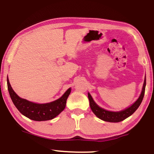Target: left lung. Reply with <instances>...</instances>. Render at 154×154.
Masks as SVG:
<instances>
[{"instance_id": "obj_1", "label": "left lung", "mask_w": 154, "mask_h": 154, "mask_svg": "<svg viewBox=\"0 0 154 154\" xmlns=\"http://www.w3.org/2000/svg\"><path fill=\"white\" fill-rule=\"evenodd\" d=\"M145 86H146V78L145 79V81H144L143 90H142L141 94L140 97H139L138 100H137L135 103L130 106L129 107L127 108L126 109L123 111H120V112H109V111H107L104 109H102L100 107H98L96 105L95 102L94 101L93 98L91 96L89 93H88V98L89 100V105L91 109L92 112L94 113L97 117L100 118V119L104 120L106 122H118L120 121H122L127 118H128L130 116L133 114V113L136 112V110L138 108L139 106L143 101L144 95H145Z\"/></svg>"}]
</instances>
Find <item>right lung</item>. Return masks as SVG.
<instances>
[{
	"label": "right lung",
	"mask_w": 154,
	"mask_h": 154,
	"mask_svg": "<svg viewBox=\"0 0 154 154\" xmlns=\"http://www.w3.org/2000/svg\"><path fill=\"white\" fill-rule=\"evenodd\" d=\"M7 81L9 95L16 107L25 116L36 121L51 120L57 116L65 108L67 99L71 92L69 88L58 100L49 103L37 104L20 98L11 88L8 76Z\"/></svg>",
	"instance_id": "right-lung-1"
}]
</instances>
